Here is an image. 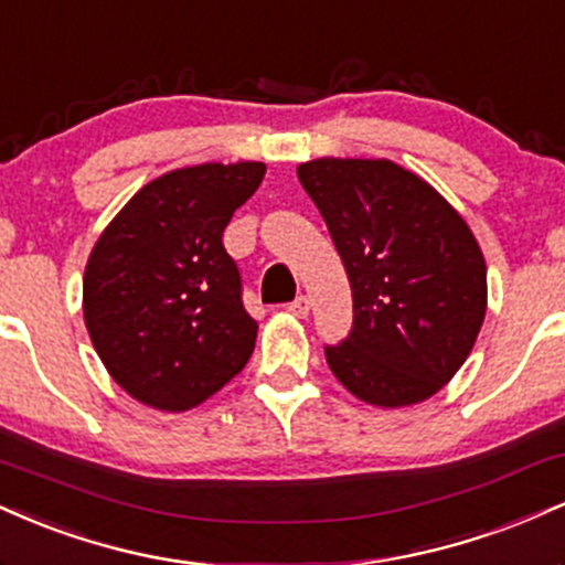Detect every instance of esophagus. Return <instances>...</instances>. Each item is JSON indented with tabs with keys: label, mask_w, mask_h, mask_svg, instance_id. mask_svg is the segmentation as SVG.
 <instances>
[{
	"label": "esophagus",
	"mask_w": 565,
	"mask_h": 565,
	"mask_svg": "<svg viewBox=\"0 0 565 565\" xmlns=\"http://www.w3.org/2000/svg\"><path fill=\"white\" fill-rule=\"evenodd\" d=\"M309 309H311V301H309L307 296H298V298H294V301L288 303V311L294 317H307Z\"/></svg>",
	"instance_id": "34e87169"
}]
</instances>
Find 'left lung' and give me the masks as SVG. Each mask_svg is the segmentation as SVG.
Returning a JSON list of instances; mask_svg holds the SVG:
<instances>
[{"label":"left lung","mask_w":565,"mask_h":565,"mask_svg":"<svg viewBox=\"0 0 565 565\" xmlns=\"http://www.w3.org/2000/svg\"><path fill=\"white\" fill-rule=\"evenodd\" d=\"M298 182L328 224L354 301L341 343L324 347L362 402L428 399L468 360L487 315V264L444 198L391 161L320 158Z\"/></svg>","instance_id":"obj_1"}]
</instances>
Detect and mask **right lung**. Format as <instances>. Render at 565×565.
<instances>
[{
    "mask_svg": "<svg viewBox=\"0 0 565 565\" xmlns=\"http://www.w3.org/2000/svg\"><path fill=\"white\" fill-rule=\"evenodd\" d=\"M264 163H203L152 179L99 235L84 320L113 381L166 413L232 381L256 347L243 277L222 235Z\"/></svg>",
    "mask_w": 565,
    "mask_h": 565,
    "instance_id": "obj_1",
    "label": "right lung"
}]
</instances>
